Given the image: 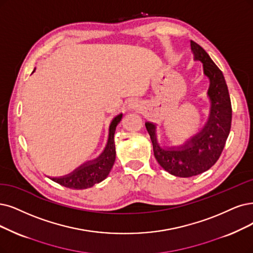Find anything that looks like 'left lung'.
Masks as SVG:
<instances>
[{
    "label": "left lung",
    "instance_id": "left-lung-1",
    "mask_svg": "<svg viewBox=\"0 0 253 253\" xmlns=\"http://www.w3.org/2000/svg\"><path fill=\"white\" fill-rule=\"evenodd\" d=\"M194 60L203 63V74L210 80L208 97L210 115L199 131L179 146L164 148L157 141L156 124L146 122L157 163L177 177L201 174L216 164L225 146L231 126V102L223 73L198 43L191 41Z\"/></svg>",
    "mask_w": 253,
    "mask_h": 253
}]
</instances>
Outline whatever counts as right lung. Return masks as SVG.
Returning a JSON list of instances; mask_svg holds the SVG:
<instances>
[{"label":"right lung","instance_id":"add662e5","mask_svg":"<svg viewBox=\"0 0 253 253\" xmlns=\"http://www.w3.org/2000/svg\"><path fill=\"white\" fill-rule=\"evenodd\" d=\"M35 72V69L32 73ZM123 114H120L112 119L109 125L107 144L103 152L95 160L84 163L72 173L61 177H50V179L65 188L73 190H84L91 188L93 184L104 180L108 176L116 161L115 132L118 124L121 122Z\"/></svg>","mask_w":253,"mask_h":253}]
</instances>
